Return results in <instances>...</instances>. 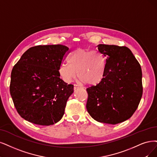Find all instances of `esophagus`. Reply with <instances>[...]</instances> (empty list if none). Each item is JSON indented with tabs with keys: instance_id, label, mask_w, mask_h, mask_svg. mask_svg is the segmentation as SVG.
<instances>
[{
	"instance_id": "1",
	"label": "esophagus",
	"mask_w": 157,
	"mask_h": 157,
	"mask_svg": "<svg viewBox=\"0 0 157 157\" xmlns=\"http://www.w3.org/2000/svg\"><path fill=\"white\" fill-rule=\"evenodd\" d=\"M80 85H78V84H74V90H76L78 88H79V87H80Z\"/></svg>"
}]
</instances>
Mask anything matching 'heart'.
<instances>
[{
    "instance_id": "heart-1",
    "label": "heart",
    "mask_w": 157,
    "mask_h": 157,
    "mask_svg": "<svg viewBox=\"0 0 157 157\" xmlns=\"http://www.w3.org/2000/svg\"><path fill=\"white\" fill-rule=\"evenodd\" d=\"M68 63H62L59 68L60 76L66 83H71L77 72L81 82L90 85L100 83L105 75V59L96 52L78 48L69 56Z\"/></svg>"
}]
</instances>
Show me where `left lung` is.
I'll return each mask as SVG.
<instances>
[{
  "instance_id": "8db88e82",
  "label": "left lung",
  "mask_w": 157,
  "mask_h": 157,
  "mask_svg": "<svg viewBox=\"0 0 157 157\" xmlns=\"http://www.w3.org/2000/svg\"><path fill=\"white\" fill-rule=\"evenodd\" d=\"M98 52L106 57L101 82L86 89V109L101 123L115 125L128 120L137 109L142 96L140 65L126 46L100 44Z\"/></svg>"
}]
</instances>
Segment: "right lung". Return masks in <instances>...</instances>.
<instances>
[{
    "label": "right lung",
    "mask_w": 157,
    "mask_h": 157,
    "mask_svg": "<svg viewBox=\"0 0 157 157\" xmlns=\"http://www.w3.org/2000/svg\"><path fill=\"white\" fill-rule=\"evenodd\" d=\"M61 44L39 45L27 50L11 73L10 94L17 113L36 125L58 122L74 92L59 76V68L69 53Z\"/></svg>",
    "instance_id": "1"
}]
</instances>
